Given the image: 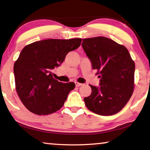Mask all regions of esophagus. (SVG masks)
<instances>
[{
    "mask_svg": "<svg viewBox=\"0 0 150 150\" xmlns=\"http://www.w3.org/2000/svg\"><path fill=\"white\" fill-rule=\"evenodd\" d=\"M83 85V83H81L75 82V85H76V87H80V86H82Z\"/></svg>",
    "mask_w": 150,
    "mask_h": 150,
    "instance_id": "1",
    "label": "esophagus"
}]
</instances>
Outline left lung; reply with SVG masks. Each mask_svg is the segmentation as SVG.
<instances>
[{
    "label": "left lung",
    "instance_id": "left-lung-1",
    "mask_svg": "<svg viewBox=\"0 0 150 150\" xmlns=\"http://www.w3.org/2000/svg\"><path fill=\"white\" fill-rule=\"evenodd\" d=\"M82 47L97 69L99 86L89 85L91 94L85 97L88 109L101 115H112L124 108L134 89L135 63L128 50L110 39H83Z\"/></svg>",
    "mask_w": 150,
    "mask_h": 150
}]
</instances>
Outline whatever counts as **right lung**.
<instances>
[{"label":"right lung","instance_id":"1","mask_svg":"<svg viewBox=\"0 0 150 150\" xmlns=\"http://www.w3.org/2000/svg\"><path fill=\"white\" fill-rule=\"evenodd\" d=\"M82 39H46L25 46L14 65L15 87L23 105L30 112L46 115L64 105L73 82L66 83L53 77L52 71L68 53L79 47Z\"/></svg>","mask_w":150,"mask_h":150}]
</instances>
